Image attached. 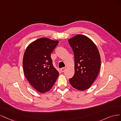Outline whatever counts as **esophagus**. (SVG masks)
Here are the masks:
<instances>
[{
  "label": "esophagus",
  "mask_w": 121,
  "mask_h": 121,
  "mask_svg": "<svg viewBox=\"0 0 121 121\" xmlns=\"http://www.w3.org/2000/svg\"><path fill=\"white\" fill-rule=\"evenodd\" d=\"M65 70H66V68H62L61 69V71L62 72H64L65 71Z\"/></svg>",
  "instance_id": "esophagus-1"
}]
</instances>
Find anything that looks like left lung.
I'll list each match as a JSON object with an SVG mask.
<instances>
[{
	"mask_svg": "<svg viewBox=\"0 0 121 121\" xmlns=\"http://www.w3.org/2000/svg\"><path fill=\"white\" fill-rule=\"evenodd\" d=\"M74 56V75L71 86L83 91L90 88L100 69V56L96 45L87 36L77 35L68 40Z\"/></svg>",
	"mask_w": 121,
	"mask_h": 121,
	"instance_id": "1",
	"label": "left lung"
}]
</instances>
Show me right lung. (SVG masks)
<instances>
[{
	"mask_svg": "<svg viewBox=\"0 0 121 121\" xmlns=\"http://www.w3.org/2000/svg\"><path fill=\"white\" fill-rule=\"evenodd\" d=\"M59 41L41 38L30 43L25 51L22 65L30 84L41 93L49 91L59 76L54 67L51 54Z\"/></svg>",
	"mask_w": 121,
	"mask_h": 121,
	"instance_id": "right-lung-1",
	"label": "right lung"
}]
</instances>
